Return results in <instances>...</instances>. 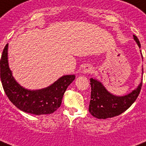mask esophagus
Returning <instances> with one entry per match:
<instances>
[{
  "instance_id": "34e87169",
  "label": "esophagus",
  "mask_w": 146,
  "mask_h": 146,
  "mask_svg": "<svg viewBox=\"0 0 146 146\" xmlns=\"http://www.w3.org/2000/svg\"><path fill=\"white\" fill-rule=\"evenodd\" d=\"M93 72V68L91 67L90 66H85L84 68L83 69V73H91Z\"/></svg>"
}]
</instances>
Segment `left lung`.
<instances>
[{"mask_svg":"<svg viewBox=\"0 0 146 146\" xmlns=\"http://www.w3.org/2000/svg\"><path fill=\"white\" fill-rule=\"evenodd\" d=\"M134 40L139 46H141L139 39L133 35ZM91 100L89 111L91 115L97 119H106L124 113L132 105L139 96L142 83L139 84L135 90L124 96H115L108 92L103 84L99 81L90 79Z\"/></svg>","mask_w":146,"mask_h":146,"instance_id":"left-lung-1","label":"left lung"}]
</instances>
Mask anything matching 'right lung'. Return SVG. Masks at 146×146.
<instances>
[{
    "label": "right lung",
    "instance_id": "1",
    "mask_svg": "<svg viewBox=\"0 0 146 146\" xmlns=\"http://www.w3.org/2000/svg\"><path fill=\"white\" fill-rule=\"evenodd\" d=\"M7 47L8 43L4 46L1 58L0 75L4 90L10 101L21 111L34 115L50 114L55 112L60 106L63 94L75 80V76H63L43 90H26L15 81L9 69Z\"/></svg>",
    "mask_w": 146,
    "mask_h": 146
}]
</instances>
